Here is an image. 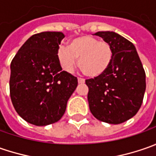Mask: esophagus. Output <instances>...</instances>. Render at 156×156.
Instances as JSON below:
<instances>
[{
    "instance_id": "1",
    "label": "esophagus",
    "mask_w": 156,
    "mask_h": 156,
    "mask_svg": "<svg viewBox=\"0 0 156 156\" xmlns=\"http://www.w3.org/2000/svg\"><path fill=\"white\" fill-rule=\"evenodd\" d=\"M78 82H79L80 84H83V83L85 82V80L82 79V78H78Z\"/></svg>"
}]
</instances>
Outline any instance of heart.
Here are the masks:
<instances>
[{"instance_id": "b5f03b06", "label": "heart", "mask_w": 156, "mask_h": 156, "mask_svg": "<svg viewBox=\"0 0 156 156\" xmlns=\"http://www.w3.org/2000/svg\"><path fill=\"white\" fill-rule=\"evenodd\" d=\"M113 48L104 40L91 35H82L70 40L69 48L60 47L57 50V60L63 70L71 73L78 66L84 75L96 77L104 74L113 60Z\"/></svg>"}]
</instances>
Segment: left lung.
Returning a JSON list of instances; mask_svg holds the SVG:
<instances>
[{"label": "left lung", "instance_id": "left-lung-1", "mask_svg": "<svg viewBox=\"0 0 156 156\" xmlns=\"http://www.w3.org/2000/svg\"><path fill=\"white\" fill-rule=\"evenodd\" d=\"M94 35L108 41L114 55L104 74L85 81L89 109L99 121L120 124L135 116L141 108L146 89L145 71L129 40L110 31Z\"/></svg>", "mask_w": 156, "mask_h": 156}]
</instances>
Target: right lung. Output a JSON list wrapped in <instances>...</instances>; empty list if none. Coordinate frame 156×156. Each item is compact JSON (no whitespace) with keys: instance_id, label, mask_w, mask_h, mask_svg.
Returning <instances> with one entry per match:
<instances>
[{"instance_id":"right-lung-1","label":"right lung","mask_w":156,"mask_h":156,"mask_svg":"<svg viewBox=\"0 0 156 156\" xmlns=\"http://www.w3.org/2000/svg\"><path fill=\"white\" fill-rule=\"evenodd\" d=\"M62 32L35 34L11 62L9 89L15 111L28 123L46 126L58 122L78 85L77 78L57 60Z\"/></svg>"}]
</instances>
